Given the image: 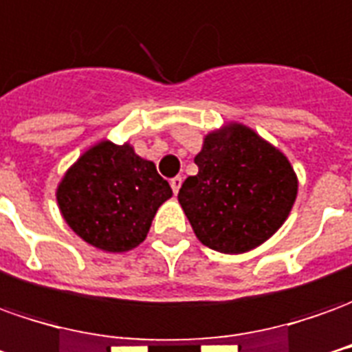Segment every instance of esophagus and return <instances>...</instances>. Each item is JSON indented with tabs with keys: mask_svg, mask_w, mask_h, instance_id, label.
I'll return each mask as SVG.
<instances>
[{
	"mask_svg": "<svg viewBox=\"0 0 352 352\" xmlns=\"http://www.w3.org/2000/svg\"><path fill=\"white\" fill-rule=\"evenodd\" d=\"M170 188H172V191H174V193H178V191H180V188H182V178H180V176L172 178Z\"/></svg>",
	"mask_w": 352,
	"mask_h": 352,
	"instance_id": "obj_1",
	"label": "esophagus"
}]
</instances>
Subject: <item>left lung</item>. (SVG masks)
<instances>
[{
	"label": "left lung",
	"instance_id": "obj_1",
	"mask_svg": "<svg viewBox=\"0 0 352 352\" xmlns=\"http://www.w3.org/2000/svg\"><path fill=\"white\" fill-rule=\"evenodd\" d=\"M195 164L199 172L182 184L178 201L201 243L220 253L261 245L297 197L289 161L241 124L208 134Z\"/></svg>",
	"mask_w": 352,
	"mask_h": 352
}]
</instances>
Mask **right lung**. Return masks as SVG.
Masks as SVG:
<instances>
[{
    "label": "right lung",
    "mask_w": 352,
    "mask_h": 352,
    "mask_svg": "<svg viewBox=\"0 0 352 352\" xmlns=\"http://www.w3.org/2000/svg\"><path fill=\"white\" fill-rule=\"evenodd\" d=\"M170 195L168 182L151 161L128 144L101 142L65 174L57 203L86 243L122 253L144 241L157 208Z\"/></svg>",
    "instance_id": "add662e5"
}]
</instances>
